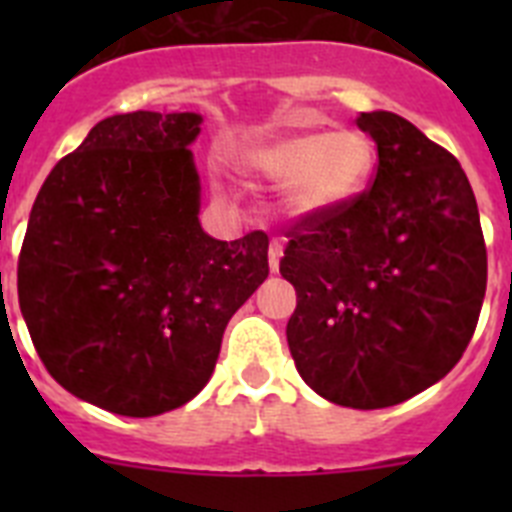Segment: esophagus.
Masks as SVG:
<instances>
[{"label": "esophagus", "instance_id": "34e87169", "mask_svg": "<svg viewBox=\"0 0 512 512\" xmlns=\"http://www.w3.org/2000/svg\"><path fill=\"white\" fill-rule=\"evenodd\" d=\"M284 256V243L282 238H271V246H269V269L271 271H279V261Z\"/></svg>", "mask_w": 512, "mask_h": 512}]
</instances>
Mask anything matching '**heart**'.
<instances>
[{"instance_id":"obj_1","label":"heart","mask_w":512,"mask_h":512,"mask_svg":"<svg viewBox=\"0 0 512 512\" xmlns=\"http://www.w3.org/2000/svg\"><path fill=\"white\" fill-rule=\"evenodd\" d=\"M374 164V143L354 128L277 135L256 140L241 153L248 174L284 184V202L300 217L323 215L354 200Z\"/></svg>"}]
</instances>
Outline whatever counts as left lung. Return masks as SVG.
<instances>
[{
  "label": "left lung",
  "mask_w": 512,
  "mask_h": 512,
  "mask_svg": "<svg viewBox=\"0 0 512 512\" xmlns=\"http://www.w3.org/2000/svg\"><path fill=\"white\" fill-rule=\"evenodd\" d=\"M377 143L372 187L287 230L295 284L287 343L325 400L390 408L443 379L477 328L487 248L454 156L395 112H361Z\"/></svg>",
  "instance_id": "left-lung-1"
}]
</instances>
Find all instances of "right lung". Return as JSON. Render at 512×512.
<instances>
[{
    "mask_svg": "<svg viewBox=\"0 0 512 512\" xmlns=\"http://www.w3.org/2000/svg\"><path fill=\"white\" fill-rule=\"evenodd\" d=\"M194 112L97 122L35 197L17 295L48 374L128 418L182 408L210 382L228 320L269 277V238L200 225Z\"/></svg>",
    "mask_w": 512,
    "mask_h": 512,
    "instance_id": "1",
    "label": "right lung"
}]
</instances>
